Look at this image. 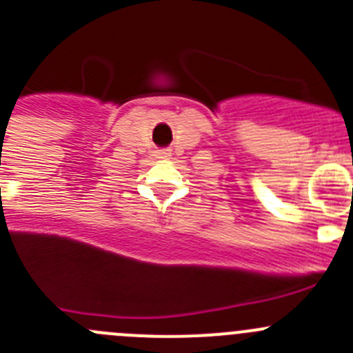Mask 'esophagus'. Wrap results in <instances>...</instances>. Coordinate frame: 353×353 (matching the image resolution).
<instances>
[{
	"mask_svg": "<svg viewBox=\"0 0 353 353\" xmlns=\"http://www.w3.org/2000/svg\"><path fill=\"white\" fill-rule=\"evenodd\" d=\"M170 151L169 149H163V151H160V153H158V158H169L170 157Z\"/></svg>",
	"mask_w": 353,
	"mask_h": 353,
	"instance_id": "obj_1",
	"label": "esophagus"
}]
</instances>
